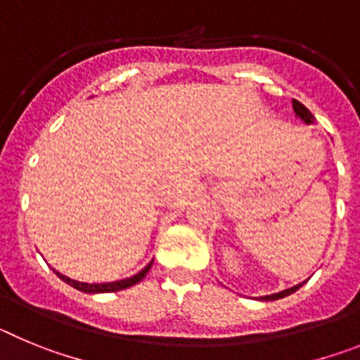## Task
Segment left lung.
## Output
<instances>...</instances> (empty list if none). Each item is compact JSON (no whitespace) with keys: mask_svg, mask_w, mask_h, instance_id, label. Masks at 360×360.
I'll return each mask as SVG.
<instances>
[{"mask_svg":"<svg viewBox=\"0 0 360 360\" xmlns=\"http://www.w3.org/2000/svg\"><path fill=\"white\" fill-rule=\"evenodd\" d=\"M292 106H294V111H295V115L299 117V119L303 120L304 124H314V115H311L310 111L307 110V108L303 106V104L299 103V101H292ZM304 285V281L303 283H299V285H295V287H292V288H287V290H281V292H278V294H272V295H263V297H259L262 299V301H276V299H281V297H287V295H290V294H294L295 290H299V288L303 287Z\"/></svg>","mask_w":360,"mask_h":360,"instance_id":"left-lung-1","label":"left lung"}]
</instances>
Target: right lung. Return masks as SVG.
I'll list each match as a JSON object with an SVG mask.
<instances>
[{"label":"right lung","mask_w":360,"mask_h":360,"mask_svg":"<svg viewBox=\"0 0 360 360\" xmlns=\"http://www.w3.org/2000/svg\"><path fill=\"white\" fill-rule=\"evenodd\" d=\"M153 262L148 263V265L144 266V269L139 272V274L131 276V278H126V279H120V281H111V283H81V281H75V279H70L66 278V276H63L61 272H57V270H53L59 278L63 279L65 283H68L70 287L77 288V290L81 292H86V294H103V292H117V290H124V288L128 287H133V285H136V283H141L142 279L146 278V274L149 272V269H151Z\"/></svg>","instance_id":"add662e5"}]
</instances>
